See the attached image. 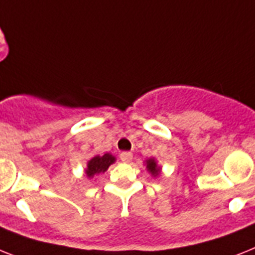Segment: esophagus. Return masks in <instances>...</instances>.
I'll return each instance as SVG.
<instances>
[{
	"label": "esophagus",
	"instance_id": "34e87169",
	"mask_svg": "<svg viewBox=\"0 0 255 255\" xmlns=\"http://www.w3.org/2000/svg\"><path fill=\"white\" fill-rule=\"evenodd\" d=\"M120 159L123 161H130L132 159V153L129 151H125V152L120 153Z\"/></svg>",
	"mask_w": 255,
	"mask_h": 255
}]
</instances>
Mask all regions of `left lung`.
Segmentation results:
<instances>
[{
	"instance_id": "1",
	"label": "left lung",
	"mask_w": 255,
	"mask_h": 255,
	"mask_svg": "<svg viewBox=\"0 0 255 255\" xmlns=\"http://www.w3.org/2000/svg\"><path fill=\"white\" fill-rule=\"evenodd\" d=\"M147 168H148V170H150V172L155 173V168H156V163H155V160L147 161Z\"/></svg>"
}]
</instances>
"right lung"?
I'll return each mask as SVG.
<instances>
[{
	"instance_id": "add662e5",
	"label": "right lung",
	"mask_w": 255,
	"mask_h": 255,
	"mask_svg": "<svg viewBox=\"0 0 255 255\" xmlns=\"http://www.w3.org/2000/svg\"><path fill=\"white\" fill-rule=\"evenodd\" d=\"M113 161H115V157L111 153H105L103 156H95L94 159L88 161L87 174L91 177V176H95L96 173L105 172Z\"/></svg>"
}]
</instances>
